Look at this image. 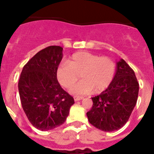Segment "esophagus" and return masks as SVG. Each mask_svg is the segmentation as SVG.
<instances>
[{
	"label": "esophagus",
	"mask_w": 154,
	"mask_h": 154,
	"mask_svg": "<svg viewBox=\"0 0 154 154\" xmlns=\"http://www.w3.org/2000/svg\"><path fill=\"white\" fill-rule=\"evenodd\" d=\"M82 99H83V97H75L74 101H80V100H82Z\"/></svg>",
	"instance_id": "1"
}]
</instances>
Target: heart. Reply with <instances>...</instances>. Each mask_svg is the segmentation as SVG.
<instances>
[{"label":"heart","instance_id":"heart-1","mask_svg":"<svg viewBox=\"0 0 154 154\" xmlns=\"http://www.w3.org/2000/svg\"><path fill=\"white\" fill-rule=\"evenodd\" d=\"M116 72L114 62L109 57H100L88 52L72 54L68 62H62L56 70L58 82L62 87L69 89L77 82L79 74L82 81L70 89L75 96H82L105 91L112 83Z\"/></svg>","mask_w":154,"mask_h":154}]
</instances>
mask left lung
<instances>
[{
	"label": "left lung",
	"instance_id": "left-lung-1",
	"mask_svg": "<svg viewBox=\"0 0 154 154\" xmlns=\"http://www.w3.org/2000/svg\"><path fill=\"white\" fill-rule=\"evenodd\" d=\"M139 84L134 71L123 59L110 85L101 94L92 97L93 106L87 112L89 123L97 129L112 132L128 122L137 104Z\"/></svg>",
	"mask_w": 154,
	"mask_h": 154
}]
</instances>
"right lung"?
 <instances>
[{
	"label": "right lung",
	"mask_w": 154,
	"mask_h": 154,
	"mask_svg": "<svg viewBox=\"0 0 154 154\" xmlns=\"http://www.w3.org/2000/svg\"><path fill=\"white\" fill-rule=\"evenodd\" d=\"M62 50L60 46L52 45L38 52L23 67L18 82L23 110L30 123L42 131L61 125L74 104L56 76Z\"/></svg>",
	"instance_id": "obj_1"
}]
</instances>
